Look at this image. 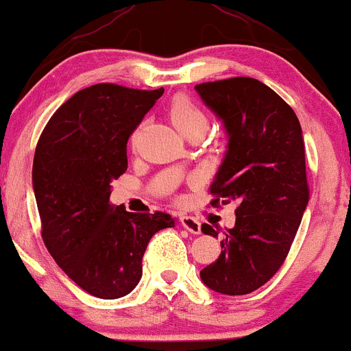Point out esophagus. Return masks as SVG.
<instances>
[{"instance_id":"esophagus-1","label":"esophagus","mask_w":351,"mask_h":351,"mask_svg":"<svg viewBox=\"0 0 351 351\" xmlns=\"http://www.w3.org/2000/svg\"><path fill=\"white\" fill-rule=\"evenodd\" d=\"M180 223H182L183 228H186L190 234H195L198 235L202 232V223L198 222L195 217H190V215H183L182 219H180Z\"/></svg>"}]
</instances>
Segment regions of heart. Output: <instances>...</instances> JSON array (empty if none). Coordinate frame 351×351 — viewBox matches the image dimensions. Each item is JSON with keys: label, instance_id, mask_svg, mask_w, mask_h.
I'll return each mask as SVG.
<instances>
[{"label": "heart", "instance_id": "obj_1", "mask_svg": "<svg viewBox=\"0 0 351 351\" xmlns=\"http://www.w3.org/2000/svg\"><path fill=\"white\" fill-rule=\"evenodd\" d=\"M169 117H171V123L175 124L182 134H185V132L195 128L206 129V124H208L204 110L198 108L193 101L183 97V95H180V97H176L171 102V106H169Z\"/></svg>", "mask_w": 351, "mask_h": 351}]
</instances>
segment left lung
Masks as SVG:
<instances>
[{
  "label": "left lung",
  "instance_id": "obj_1",
  "mask_svg": "<svg viewBox=\"0 0 351 351\" xmlns=\"http://www.w3.org/2000/svg\"><path fill=\"white\" fill-rule=\"evenodd\" d=\"M195 90L227 134L210 191L239 204L219 259L202 269L200 279L217 293L241 296L278 272L296 237L309 200L304 139L294 110L259 80L235 77ZM202 232L219 237L206 223Z\"/></svg>",
  "mask_w": 351,
  "mask_h": 351
}]
</instances>
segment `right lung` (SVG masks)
I'll return each instance as SVG.
<instances>
[{
    "label": "right lung",
    "instance_id": "1",
    "mask_svg": "<svg viewBox=\"0 0 351 351\" xmlns=\"http://www.w3.org/2000/svg\"><path fill=\"white\" fill-rule=\"evenodd\" d=\"M97 84L57 109L33 160V191L50 256L77 286L101 300L131 293L149 239L175 227L163 212L110 204V183L128 169V139L163 95Z\"/></svg>",
    "mask_w": 351,
    "mask_h": 351
}]
</instances>
